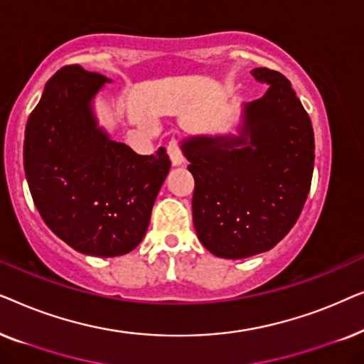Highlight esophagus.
Masks as SVG:
<instances>
[{"label":"esophagus","instance_id":"1","mask_svg":"<svg viewBox=\"0 0 364 364\" xmlns=\"http://www.w3.org/2000/svg\"><path fill=\"white\" fill-rule=\"evenodd\" d=\"M167 152H168V157H171L172 166H182V164H183V154H182L181 144H178L177 139H172V141L168 142Z\"/></svg>","mask_w":364,"mask_h":364}]
</instances>
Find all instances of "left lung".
<instances>
[{
  "instance_id": "8db88e82",
  "label": "left lung",
  "mask_w": 364,
  "mask_h": 364,
  "mask_svg": "<svg viewBox=\"0 0 364 364\" xmlns=\"http://www.w3.org/2000/svg\"><path fill=\"white\" fill-rule=\"evenodd\" d=\"M268 89L243 106L238 136L182 144L196 188L198 240L220 258H247L277 245L305 205L315 164L311 121L283 74L255 68Z\"/></svg>"
}]
</instances>
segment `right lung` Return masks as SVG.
<instances>
[{"label":"right lung","mask_w":364,"mask_h":364,"mask_svg":"<svg viewBox=\"0 0 364 364\" xmlns=\"http://www.w3.org/2000/svg\"><path fill=\"white\" fill-rule=\"evenodd\" d=\"M111 79L79 64L44 86L24 132V173L43 220L74 250L119 257L146 235L171 159L139 156L97 126L92 99Z\"/></svg>","instance_id":"1"}]
</instances>
